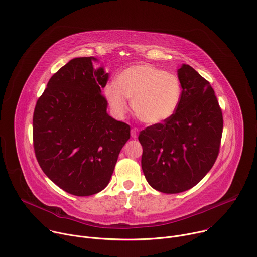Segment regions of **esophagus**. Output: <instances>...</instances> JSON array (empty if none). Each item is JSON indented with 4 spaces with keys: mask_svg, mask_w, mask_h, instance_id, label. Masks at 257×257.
Here are the masks:
<instances>
[{
    "mask_svg": "<svg viewBox=\"0 0 257 257\" xmlns=\"http://www.w3.org/2000/svg\"><path fill=\"white\" fill-rule=\"evenodd\" d=\"M131 135H132V138L136 139V138L138 137V128H136V127L132 128V131H131Z\"/></svg>",
    "mask_w": 257,
    "mask_h": 257,
    "instance_id": "1",
    "label": "esophagus"
}]
</instances>
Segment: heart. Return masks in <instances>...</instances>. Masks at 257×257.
<instances>
[{
  "mask_svg": "<svg viewBox=\"0 0 257 257\" xmlns=\"http://www.w3.org/2000/svg\"><path fill=\"white\" fill-rule=\"evenodd\" d=\"M182 83L172 72L151 64H137L122 70L115 83L105 87V96L119 115L126 111L125 99L132 100L136 116L147 124H158L172 118L182 101Z\"/></svg>",
  "mask_w": 257,
  "mask_h": 257,
  "instance_id": "b5f03b06",
  "label": "heart"
}]
</instances>
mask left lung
<instances>
[{"instance_id":"1","label":"left lung","mask_w":257,"mask_h":257,"mask_svg":"<svg viewBox=\"0 0 257 257\" xmlns=\"http://www.w3.org/2000/svg\"><path fill=\"white\" fill-rule=\"evenodd\" d=\"M178 75L183 89L178 111L139 135L145 178L166 194L187 191L206 176L218 156L223 127L209 81L188 64L182 65Z\"/></svg>"}]
</instances>
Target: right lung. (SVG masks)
<instances>
[{"label": "right lung", "instance_id": "1", "mask_svg": "<svg viewBox=\"0 0 257 257\" xmlns=\"http://www.w3.org/2000/svg\"><path fill=\"white\" fill-rule=\"evenodd\" d=\"M95 57L70 60L50 78L33 118L37 160L45 175L75 196H90L109 183L131 137L128 124L107 113L101 94L109 74Z\"/></svg>", "mask_w": 257, "mask_h": 257}]
</instances>
